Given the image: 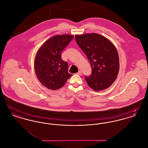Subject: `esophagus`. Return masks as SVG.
I'll use <instances>...</instances> for the list:
<instances>
[{
	"label": "esophagus",
	"mask_w": 148,
	"mask_h": 148,
	"mask_svg": "<svg viewBox=\"0 0 148 148\" xmlns=\"http://www.w3.org/2000/svg\"><path fill=\"white\" fill-rule=\"evenodd\" d=\"M77 75H81L82 74V73L81 71H79L77 73Z\"/></svg>",
	"instance_id": "1"
}]
</instances>
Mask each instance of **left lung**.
<instances>
[{"label":"left lung","mask_w":148,"mask_h":148,"mask_svg":"<svg viewBox=\"0 0 148 148\" xmlns=\"http://www.w3.org/2000/svg\"><path fill=\"white\" fill-rule=\"evenodd\" d=\"M75 39L91 65L92 74L85 77L87 84L95 91L107 89L114 82L119 71L115 47L106 37L97 33L75 35Z\"/></svg>","instance_id":"left-lung-1"}]
</instances>
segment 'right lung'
I'll list each match as a JSON object with an SVG mask.
<instances>
[{
    "label": "right lung",
    "mask_w": 148,
    "mask_h": 148,
    "mask_svg": "<svg viewBox=\"0 0 148 148\" xmlns=\"http://www.w3.org/2000/svg\"><path fill=\"white\" fill-rule=\"evenodd\" d=\"M73 35H56L47 40L38 50L34 67L41 84L51 90L62 88L72 76L68 64L62 59V52L73 39Z\"/></svg>",
    "instance_id": "add662e5"
}]
</instances>
